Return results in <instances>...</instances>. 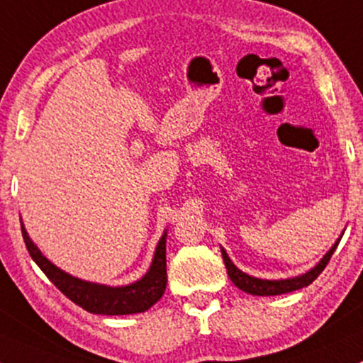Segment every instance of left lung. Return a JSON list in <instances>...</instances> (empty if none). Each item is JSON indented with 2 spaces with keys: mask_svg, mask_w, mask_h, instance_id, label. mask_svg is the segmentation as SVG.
<instances>
[{
  "mask_svg": "<svg viewBox=\"0 0 363 363\" xmlns=\"http://www.w3.org/2000/svg\"><path fill=\"white\" fill-rule=\"evenodd\" d=\"M341 238H337V242L335 243V247L324 255L323 260L317 264L313 269H311L305 274L298 276V278H291V279H281V281H267V279H259V278H252V276L245 274L231 262L230 257L226 255L225 250L223 252V259H225V266L228 269V276L230 279L233 281L235 286H238L240 290H243L245 293H250V295H259V296H271V295H281V293H290L295 290H300V288L308 286L320 272L324 271V267L328 266V262L331 260L333 254H335L337 243H340Z\"/></svg>",
  "mask_w": 363,
  "mask_h": 363,
  "instance_id": "1",
  "label": "left lung"
}]
</instances>
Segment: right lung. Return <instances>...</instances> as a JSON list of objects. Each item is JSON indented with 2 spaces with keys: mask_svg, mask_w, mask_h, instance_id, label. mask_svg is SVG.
I'll use <instances>...</instances> for the list:
<instances>
[{
  "mask_svg": "<svg viewBox=\"0 0 363 363\" xmlns=\"http://www.w3.org/2000/svg\"><path fill=\"white\" fill-rule=\"evenodd\" d=\"M22 236L30 257L40 267V271L50 278L51 283L65 296H68L73 303L91 313L127 315V313L144 312L152 307L166 290V281H168V276H166V233L157 243L152 266H150L147 274L137 283L121 288L104 286V284L87 283V281L73 278V276L58 269L55 264H51L40 254L39 248L28 238L23 226Z\"/></svg>",
  "mask_w": 363,
  "mask_h": 363,
  "instance_id": "add662e5",
  "label": "right lung"
}]
</instances>
